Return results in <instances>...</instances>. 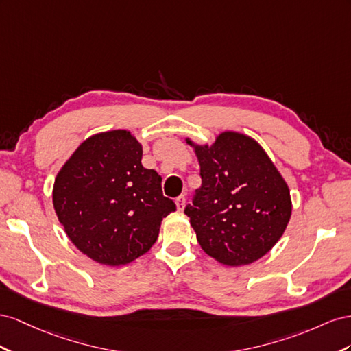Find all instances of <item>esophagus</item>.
<instances>
[{
    "instance_id": "esophagus-1",
    "label": "esophagus",
    "mask_w": 351,
    "mask_h": 351,
    "mask_svg": "<svg viewBox=\"0 0 351 351\" xmlns=\"http://www.w3.org/2000/svg\"><path fill=\"white\" fill-rule=\"evenodd\" d=\"M175 203H176V208L179 210V212H182V210L185 208V204H186L185 195H179V197L175 199Z\"/></svg>"
}]
</instances>
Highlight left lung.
Instances as JSON below:
<instances>
[{"mask_svg": "<svg viewBox=\"0 0 351 351\" xmlns=\"http://www.w3.org/2000/svg\"><path fill=\"white\" fill-rule=\"evenodd\" d=\"M194 148L202 186L185 215L198 244L223 265L256 262L278 243L291 217L287 182L247 135L223 132L213 145Z\"/></svg>", "mask_w": 351, "mask_h": 351, "instance_id": "obj_1", "label": "left lung"}]
</instances>
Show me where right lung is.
I'll return each mask as SVG.
<instances>
[{
    "mask_svg": "<svg viewBox=\"0 0 351 351\" xmlns=\"http://www.w3.org/2000/svg\"><path fill=\"white\" fill-rule=\"evenodd\" d=\"M141 158V144L117 129L88 138L56 178L60 223L70 241L101 265H126L147 253L163 217L176 210L162 193V176Z\"/></svg>",
    "mask_w": 351,
    "mask_h": 351,
    "instance_id": "add662e5",
    "label": "right lung"
}]
</instances>
